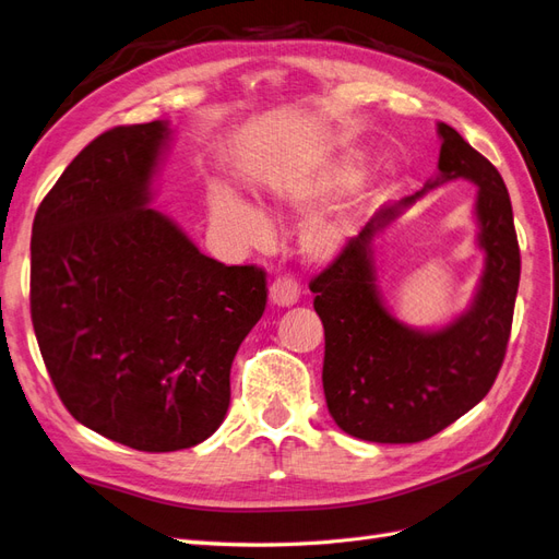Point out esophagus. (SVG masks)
<instances>
[{
  "mask_svg": "<svg viewBox=\"0 0 559 559\" xmlns=\"http://www.w3.org/2000/svg\"><path fill=\"white\" fill-rule=\"evenodd\" d=\"M300 296V286L292 275H282L270 284V304L277 308L294 306Z\"/></svg>",
  "mask_w": 559,
  "mask_h": 559,
  "instance_id": "34e87169",
  "label": "esophagus"
}]
</instances>
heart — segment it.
<instances>
[{"instance_id": "obj_1", "label": "heart", "mask_w": 559, "mask_h": 559, "mask_svg": "<svg viewBox=\"0 0 559 559\" xmlns=\"http://www.w3.org/2000/svg\"><path fill=\"white\" fill-rule=\"evenodd\" d=\"M345 174V167L336 169L329 176L326 186L334 183L336 178ZM317 190L308 188H282L277 190V200L284 204H294V206H306L314 200ZM211 221L218 230H223L228 237H233L235 242L247 245V247H263L270 242L273 237V223L263 214L259 206L249 204L247 200L239 198V194L216 188L211 192ZM345 228H348V221L341 216H331V218H320L314 221L308 233H306V251L314 259H329L331 253H336L341 242L345 239Z\"/></svg>"}]
</instances>
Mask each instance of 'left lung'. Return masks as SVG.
Instances as JSON below:
<instances>
[{"label":"left lung","mask_w":559,"mask_h":559,"mask_svg":"<svg viewBox=\"0 0 559 559\" xmlns=\"http://www.w3.org/2000/svg\"><path fill=\"white\" fill-rule=\"evenodd\" d=\"M440 178L379 211L320 275L310 280L314 312L324 324L322 383L329 414L353 437L412 444L454 424L487 395L501 371L520 286V245L501 174L449 124ZM467 177L478 191L480 246L488 253L476 304L440 332L404 328L374 289L372 235L426 189Z\"/></svg>","instance_id":"8db88e82"}]
</instances>
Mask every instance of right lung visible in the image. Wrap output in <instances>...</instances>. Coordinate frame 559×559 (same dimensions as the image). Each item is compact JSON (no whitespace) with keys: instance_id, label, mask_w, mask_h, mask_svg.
Instances as JSON below:
<instances>
[{"instance_id":"1","label":"right lung","mask_w":559,"mask_h":559,"mask_svg":"<svg viewBox=\"0 0 559 559\" xmlns=\"http://www.w3.org/2000/svg\"><path fill=\"white\" fill-rule=\"evenodd\" d=\"M167 122L115 127L41 200L29 314L66 409L139 451L204 442L230 404L239 343L261 320L265 270L209 259L150 209Z\"/></svg>"}]
</instances>
